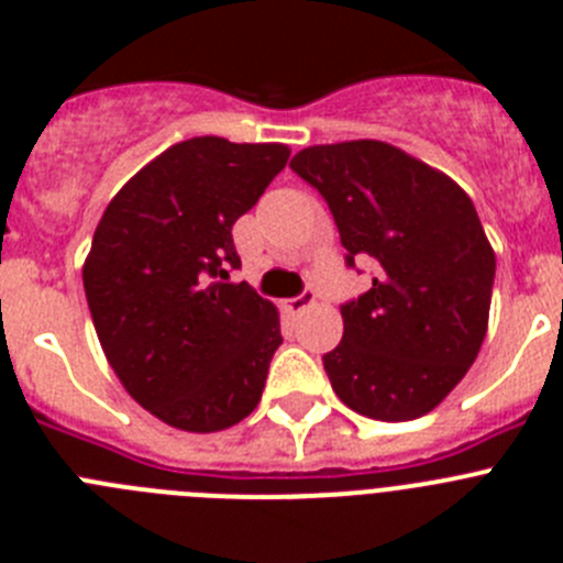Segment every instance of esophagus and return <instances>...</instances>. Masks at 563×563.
<instances>
[{
  "label": "esophagus",
  "instance_id": "esophagus-1",
  "mask_svg": "<svg viewBox=\"0 0 563 563\" xmlns=\"http://www.w3.org/2000/svg\"><path fill=\"white\" fill-rule=\"evenodd\" d=\"M310 305H316V292L305 290V292H301V296L287 298V301H285V310H287V312H301V310H307V307H310Z\"/></svg>",
  "mask_w": 563,
  "mask_h": 563
}]
</instances>
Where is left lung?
<instances>
[{"label": "left lung", "instance_id": "1", "mask_svg": "<svg viewBox=\"0 0 563 563\" xmlns=\"http://www.w3.org/2000/svg\"><path fill=\"white\" fill-rule=\"evenodd\" d=\"M335 217L346 265L377 276L341 307L343 338L324 355L352 411L402 422L429 415L479 355L496 253L449 174L383 141L301 148L290 161Z\"/></svg>", "mask_w": 563, "mask_h": 563}]
</instances>
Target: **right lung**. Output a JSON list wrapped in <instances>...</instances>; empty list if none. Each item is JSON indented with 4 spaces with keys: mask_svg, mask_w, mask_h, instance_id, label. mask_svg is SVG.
<instances>
[{
    "mask_svg": "<svg viewBox=\"0 0 563 563\" xmlns=\"http://www.w3.org/2000/svg\"><path fill=\"white\" fill-rule=\"evenodd\" d=\"M285 143L191 137L114 194L84 262L98 341L123 389L157 420L211 434L262 400L278 310L239 267L231 228L287 166Z\"/></svg>",
    "mask_w": 563,
    "mask_h": 563,
    "instance_id": "1",
    "label": "right lung"
}]
</instances>
